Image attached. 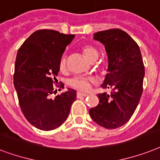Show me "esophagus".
Masks as SVG:
<instances>
[{
    "instance_id": "esophagus-1",
    "label": "esophagus",
    "mask_w": 160,
    "mask_h": 160,
    "mask_svg": "<svg viewBox=\"0 0 160 160\" xmlns=\"http://www.w3.org/2000/svg\"><path fill=\"white\" fill-rule=\"evenodd\" d=\"M87 96H88V94H87V93L81 92H77V98H82V97H87Z\"/></svg>"
}]
</instances>
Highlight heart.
Instances as JSON below:
<instances>
[{
    "instance_id": "heart-1",
    "label": "heart",
    "mask_w": 160,
    "mask_h": 160,
    "mask_svg": "<svg viewBox=\"0 0 160 160\" xmlns=\"http://www.w3.org/2000/svg\"><path fill=\"white\" fill-rule=\"evenodd\" d=\"M82 51L84 56L89 61L96 56H98V50L91 45L82 46ZM59 68L62 71L66 68V57L65 56H62V58H60ZM93 82V79L92 78H88L85 77H75L70 80L69 83L71 86L80 91H88L90 88V82Z\"/></svg>"
}]
</instances>
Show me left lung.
I'll list each match as a JSON object with an SVG mask.
<instances>
[{"label":"left lung","instance_id":"8db88e82","mask_svg":"<svg viewBox=\"0 0 160 160\" xmlns=\"http://www.w3.org/2000/svg\"><path fill=\"white\" fill-rule=\"evenodd\" d=\"M93 39L105 46L108 58V73L101 87L112 92L98 94L99 103L89 114L104 128H118L131 119L140 102L145 77L142 56L136 42L121 29L99 31Z\"/></svg>","mask_w":160,"mask_h":160}]
</instances>
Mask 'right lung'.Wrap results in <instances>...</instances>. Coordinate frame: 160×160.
Listing matches in <instances>:
<instances>
[{"label": "right lung", "mask_w": 160, "mask_h": 160, "mask_svg": "<svg viewBox=\"0 0 160 160\" xmlns=\"http://www.w3.org/2000/svg\"><path fill=\"white\" fill-rule=\"evenodd\" d=\"M74 34L53 29L34 32L20 46L16 56L14 86L23 114L32 126L41 131L59 127L70 112L76 91L68 88L51 98L53 84L59 71V61Z\"/></svg>", "instance_id": "1"}]
</instances>
